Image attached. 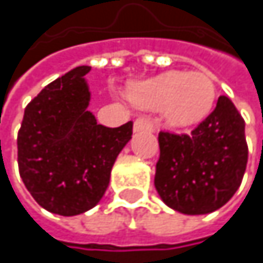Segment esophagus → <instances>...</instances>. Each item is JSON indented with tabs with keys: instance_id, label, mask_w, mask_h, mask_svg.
Here are the masks:
<instances>
[{
	"instance_id": "esophagus-1",
	"label": "esophagus",
	"mask_w": 263,
	"mask_h": 263,
	"mask_svg": "<svg viewBox=\"0 0 263 263\" xmlns=\"http://www.w3.org/2000/svg\"><path fill=\"white\" fill-rule=\"evenodd\" d=\"M140 131H154V123H152V120L149 117H140V119L135 120V123H134V132Z\"/></svg>"
}]
</instances>
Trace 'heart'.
Returning <instances> with one entry per match:
<instances>
[{"instance_id":"b5f03b06","label":"heart","mask_w":263,"mask_h":263,"mask_svg":"<svg viewBox=\"0 0 263 263\" xmlns=\"http://www.w3.org/2000/svg\"><path fill=\"white\" fill-rule=\"evenodd\" d=\"M128 97L141 108H160L169 126L189 128L201 123L213 109L216 85L202 71H166L132 83Z\"/></svg>"}]
</instances>
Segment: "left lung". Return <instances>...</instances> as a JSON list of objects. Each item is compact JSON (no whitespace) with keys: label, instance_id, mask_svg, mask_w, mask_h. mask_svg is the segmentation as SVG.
<instances>
[{"label":"left lung","instance_id":"8db88e82","mask_svg":"<svg viewBox=\"0 0 263 263\" xmlns=\"http://www.w3.org/2000/svg\"><path fill=\"white\" fill-rule=\"evenodd\" d=\"M155 189L184 215H207L227 204L242 183L248 147L245 122L221 96L213 112L190 134L160 132Z\"/></svg>","mask_w":263,"mask_h":263}]
</instances>
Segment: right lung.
<instances>
[{"label": "right lung", "instance_id": "1", "mask_svg": "<svg viewBox=\"0 0 263 263\" xmlns=\"http://www.w3.org/2000/svg\"><path fill=\"white\" fill-rule=\"evenodd\" d=\"M89 70L76 67L48 83L27 105L18 132L23 183L41 207L61 216H76L99 204L132 135V122L106 128L88 111Z\"/></svg>", "mask_w": 263, "mask_h": 263}]
</instances>
